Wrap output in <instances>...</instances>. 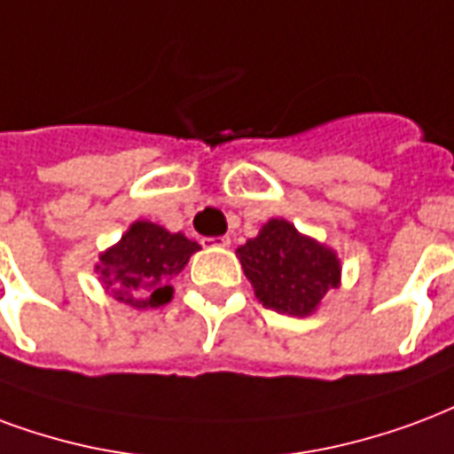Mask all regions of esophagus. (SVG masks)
I'll use <instances>...</instances> for the list:
<instances>
[{"mask_svg": "<svg viewBox=\"0 0 454 454\" xmlns=\"http://www.w3.org/2000/svg\"><path fill=\"white\" fill-rule=\"evenodd\" d=\"M204 243H209V245H216V247H228L231 245V238L228 236H218V238H207Z\"/></svg>", "mask_w": 454, "mask_h": 454, "instance_id": "obj_1", "label": "esophagus"}]
</instances>
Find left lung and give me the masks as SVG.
Masks as SVG:
<instances>
[{
    "label": "left lung",
    "mask_w": 454,
    "mask_h": 454,
    "mask_svg": "<svg viewBox=\"0 0 454 454\" xmlns=\"http://www.w3.org/2000/svg\"><path fill=\"white\" fill-rule=\"evenodd\" d=\"M236 254L260 303L291 317L315 312L341 278L337 253L298 233L284 218L267 221Z\"/></svg>",
    "instance_id": "1"
}]
</instances>
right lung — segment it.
I'll return each instance as SVG.
<instances>
[{
  "label": "right lung",
  "instance_id": "add662e5",
  "mask_svg": "<svg viewBox=\"0 0 454 454\" xmlns=\"http://www.w3.org/2000/svg\"><path fill=\"white\" fill-rule=\"evenodd\" d=\"M200 245L159 223L134 221L122 240L96 264L107 294L132 308H159L173 298L170 278L184 270Z\"/></svg>",
  "mask_w": 454,
  "mask_h": 454
}]
</instances>
